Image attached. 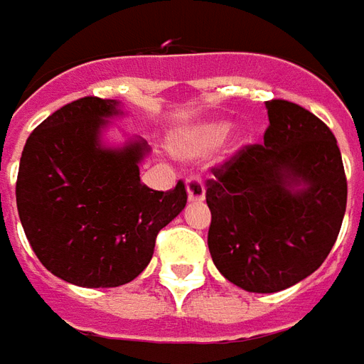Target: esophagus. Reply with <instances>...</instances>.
Returning <instances> with one entry per match:
<instances>
[{
    "label": "esophagus",
    "mask_w": 364,
    "mask_h": 364,
    "mask_svg": "<svg viewBox=\"0 0 364 364\" xmlns=\"http://www.w3.org/2000/svg\"><path fill=\"white\" fill-rule=\"evenodd\" d=\"M187 197H189L191 203L205 200V183L198 175H189L187 177Z\"/></svg>",
    "instance_id": "1"
}]
</instances>
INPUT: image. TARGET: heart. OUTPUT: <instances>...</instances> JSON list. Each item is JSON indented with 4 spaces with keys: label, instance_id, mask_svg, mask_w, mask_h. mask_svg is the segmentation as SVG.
<instances>
[{
    "label": "heart",
    "instance_id": "heart-1",
    "mask_svg": "<svg viewBox=\"0 0 364 364\" xmlns=\"http://www.w3.org/2000/svg\"><path fill=\"white\" fill-rule=\"evenodd\" d=\"M228 132V122H205L198 124L189 130H185L175 138L173 148L177 154H181L185 158H197L203 156L208 150H213L216 144L220 142L222 138Z\"/></svg>",
    "mask_w": 364,
    "mask_h": 364
}]
</instances>
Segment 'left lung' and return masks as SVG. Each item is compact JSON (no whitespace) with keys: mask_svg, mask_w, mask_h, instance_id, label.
Listing matches in <instances>:
<instances>
[{"mask_svg":"<svg viewBox=\"0 0 364 364\" xmlns=\"http://www.w3.org/2000/svg\"><path fill=\"white\" fill-rule=\"evenodd\" d=\"M263 144H250L206 181L216 269L247 292H279L326 261L347 206L333 132L304 107L265 103Z\"/></svg>","mask_w":364,"mask_h":364,"instance_id":"8db88e82","label":"left lung"}]
</instances>
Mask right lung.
<instances>
[{
    "label": "right lung",
    "instance_id": "right-lung-1",
    "mask_svg": "<svg viewBox=\"0 0 364 364\" xmlns=\"http://www.w3.org/2000/svg\"><path fill=\"white\" fill-rule=\"evenodd\" d=\"M119 101L82 97L31 132L17 175V210L44 267L85 289L120 287L148 267L159 230L187 205L185 183L140 181L148 144L103 148L101 128Z\"/></svg>",
    "mask_w": 364,
    "mask_h": 364
}]
</instances>
